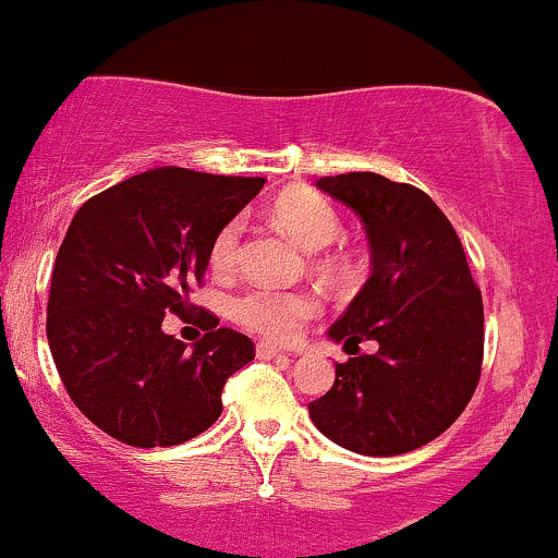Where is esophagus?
<instances>
[{"label": "esophagus", "mask_w": 558, "mask_h": 558, "mask_svg": "<svg viewBox=\"0 0 558 558\" xmlns=\"http://www.w3.org/2000/svg\"><path fill=\"white\" fill-rule=\"evenodd\" d=\"M255 355H258L260 360H274V357H284L287 352L279 350V347L268 344V342H258L255 344Z\"/></svg>", "instance_id": "esophagus-1"}]
</instances>
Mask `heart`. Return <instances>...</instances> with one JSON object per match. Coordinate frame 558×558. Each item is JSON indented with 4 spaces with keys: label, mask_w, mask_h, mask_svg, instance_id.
<instances>
[{
    "label": "heart",
    "mask_w": 558,
    "mask_h": 558,
    "mask_svg": "<svg viewBox=\"0 0 558 558\" xmlns=\"http://www.w3.org/2000/svg\"><path fill=\"white\" fill-rule=\"evenodd\" d=\"M271 219L307 251L331 245L342 232V216L333 208V203L313 193V190H292V193L279 195V201L271 208ZM242 232H245L242 219H229L227 225L216 229L211 242H208V266L219 277H229V274L238 271ZM320 266L337 274L344 268V258L342 255H326V258H320ZM318 311L320 305L313 294L266 290V287L242 292L229 303V318L240 329L279 344L294 342L303 333L305 324H311L318 316Z\"/></svg>",
    "instance_id": "1"
}]
</instances>
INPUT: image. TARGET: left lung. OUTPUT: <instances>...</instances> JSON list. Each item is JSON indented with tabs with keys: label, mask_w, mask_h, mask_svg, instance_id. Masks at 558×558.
Instances as JSON below:
<instances>
[{
	"label": "left lung",
	"mask_w": 558,
	"mask_h": 558,
	"mask_svg": "<svg viewBox=\"0 0 558 558\" xmlns=\"http://www.w3.org/2000/svg\"><path fill=\"white\" fill-rule=\"evenodd\" d=\"M318 187L360 216L373 274L329 337L347 363L307 404L339 447L395 457L441 436L473 399L483 365V298L454 227L421 187L376 172L320 177ZM376 338L365 356L359 342Z\"/></svg>",
	"instance_id": "1"
}]
</instances>
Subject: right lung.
<instances>
[{
  "label": "right lung",
  "instance_id": "right-lung-1",
  "mask_svg": "<svg viewBox=\"0 0 558 558\" xmlns=\"http://www.w3.org/2000/svg\"><path fill=\"white\" fill-rule=\"evenodd\" d=\"M264 177L161 167L104 190L72 216L46 305V337L64 389L128 447H177L221 415L227 378L255 357L245 333L219 329L187 350L163 316L195 311L208 242L264 187Z\"/></svg>",
  "mask_w": 558,
  "mask_h": 558
}]
</instances>
